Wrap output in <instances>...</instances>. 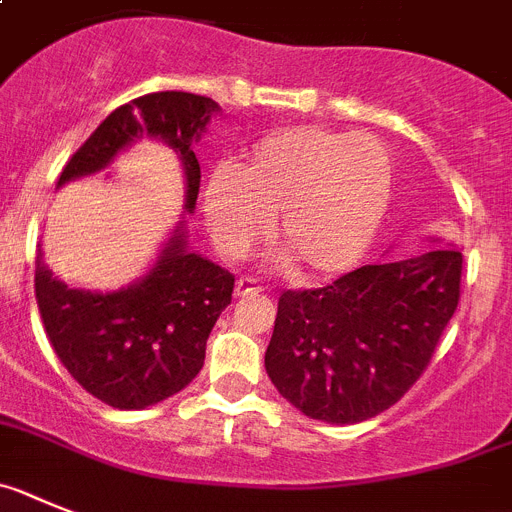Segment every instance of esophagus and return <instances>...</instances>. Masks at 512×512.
<instances>
[{
	"label": "esophagus",
	"mask_w": 512,
	"mask_h": 512,
	"mask_svg": "<svg viewBox=\"0 0 512 512\" xmlns=\"http://www.w3.org/2000/svg\"><path fill=\"white\" fill-rule=\"evenodd\" d=\"M257 291H262L260 281H257V278H250V275H247V278H239L237 288H234L237 296H247V293H257Z\"/></svg>",
	"instance_id": "1"
}]
</instances>
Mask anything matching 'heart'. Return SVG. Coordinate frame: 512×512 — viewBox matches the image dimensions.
<instances>
[{"mask_svg":"<svg viewBox=\"0 0 512 512\" xmlns=\"http://www.w3.org/2000/svg\"><path fill=\"white\" fill-rule=\"evenodd\" d=\"M384 149L366 136L314 126L262 136L244 167L208 175L203 216L224 255L244 257L273 231L306 273H337L363 257L389 203Z\"/></svg>","mask_w":512,"mask_h":512,"instance_id":"1","label":"heart"}]
</instances>
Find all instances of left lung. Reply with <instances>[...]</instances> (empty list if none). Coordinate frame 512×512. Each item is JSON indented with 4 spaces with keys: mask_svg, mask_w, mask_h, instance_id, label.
<instances>
[{
    "mask_svg": "<svg viewBox=\"0 0 512 512\" xmlns=\"http://www.w3.org/2000/svg\"><path fill=\"white\" fill-rule=\"evenodd\" d=\"M461 252L430 244L324 288L283 291L265 371L311 420L353 425L407 394L428 368L461 296Z\"/></svg>",
    "mask_w": 512,
    "mask_h": 512,
    "instance_id": "obj_1",
    "label": "left lung"
}]
</instances>
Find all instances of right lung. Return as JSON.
<instances>
[{
    "label": "right lung",
    "instance_id": "right-lung-1",
    "mask_svg": "<svg viewBox=\"0 0 512 512\" xmlns=\"http://www.w3.org/2000/svg\"><path fill=\"white\" fill-rule=\"evenodd\" d=\"M211 97L151 92L105 118L66 162L59 188L110 167L139 139H157L177 151L185 172V211L193 213L201 164L193 144L219 113ZM185 221L159 252L149 273L118 291H84L59 281L35 260V301L53 350L92 397L115 410H144L177 394L198 376L206 340L231 304L234 275L195 255Z\"/></svg>",
    "mask_w": 512,
    "mask_h": 512
}]
</instances>
